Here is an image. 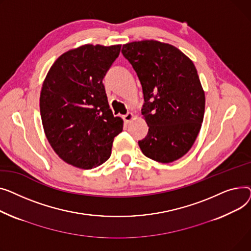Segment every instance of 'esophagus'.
I'll use <instances>...</instances> for the list:
<instances>
[{
  "mask_svg": "<svg viewBox=\"0 0 251 251\" xmlns=\"http://www.w3.org/2000/svg\"><path fill=\"white\" fill-rule=\"evenodd\" d=\"M132 117H134V114H132L131 112H128L126 115L123 116V119H124L125 123H128V122H130L132 120Z\"/></svg>",
  "mask_w": 251,
  "mask_h": 251,
  "instance_id": "1",
  "label": "esophagus"
}]
</instances>
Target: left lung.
I'll use <instances>...</instances> for the list:
<instances>
[{
    "mask_svg": "<svg viewBox=\"0 0 251 251\" xmlns=\"http://www.w3.org/2000/svg\"><path fill=\"white\" fill-rule=\"evenodd\" d=\"M141 82L142 114L149 126L139 141L145 156L170 163L193 147L202 124L204 93L197 69L171 44L143 40L123 46Z\"/></svg>",
    "mask_w": 251,
    "mask_h": 251,
    "instance_id": "left-lung-1",
    "label": "left lung"
}]
</instances>
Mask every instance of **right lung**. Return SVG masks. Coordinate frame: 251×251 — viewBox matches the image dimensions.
<instances>
[{
	"label": "right lung",
	"mask_w": 251,
	"mask_h": 251,
	"mask_svg": "<svg viewBox=\"0 0 251 251\" xmlns=\"http://www.w3.org/2000/svg\"><path fill=\"white\" fill-rule=\"evenodd\" d=\"M121 46L86 44L62 54L40 92V115L53 151L68 164L92 169L111 155L124 122L109 109L104 85Z\"/></svg>",
	"instance_id": "add662e5"
}]
</instances>
